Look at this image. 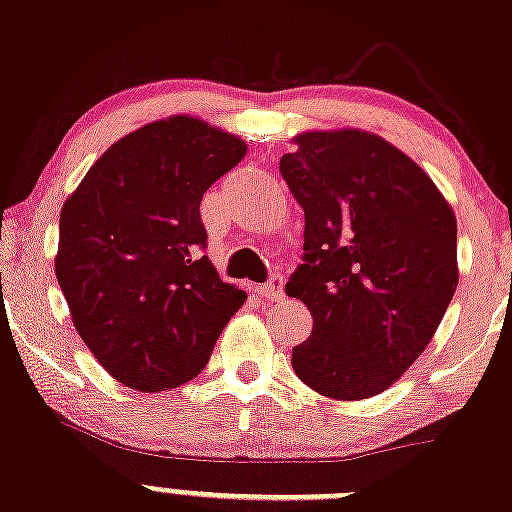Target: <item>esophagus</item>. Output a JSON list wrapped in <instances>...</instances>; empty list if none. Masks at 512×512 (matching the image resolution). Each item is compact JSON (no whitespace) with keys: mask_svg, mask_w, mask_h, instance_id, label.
Segmentation results:
<instances>
[{"mask_svg":"<svg viewBox=\"0 0 512 512\" xmlns=\"http://www.w3.org/2000/svg\"><path fill=\"white\" fill-rule=\"evenodd\" d=\"M257 294H262V297L270 299V301L284 299V279L279 277V274H272L270 282H265L262 287H257Z\"/></svg>","mask_w":512,"mask_h":512,"instance_id":"obj_1","label":"esophagus"}]
</instances>
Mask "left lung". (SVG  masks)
<instances>
[{
    "label": "left lung",
    "instance_id": "left-lung-1",
    "mask_svg": "<svg viewBox=\"0 0 512 512\" xmlns=\"http://www.w3.org/2000/svg\"><path fill=\"white\" fill-rule=\"evenodd\" d=\"M279 159L304 208L287 282L314 328L294 346L301 383L333 400L380 395L422 355L459 284L456 218L414 161L363 129L304 132Z\"/></svg>",
    "mask_w": 512,
    "mask_h": 512
}]
</instances>
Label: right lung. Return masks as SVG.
I'll return each mask as SVG.
<instances>
[{"mask_svg":"<svg viewBox=\"0 0 512 512\" xmlns=\"http://www.w3.org/2000/svg\"><path fill=\"white\" fill-rule=\"evenodd\" d=\"M245 152L208 122L166 117L112 144L63 203L56 279L75 331L122 385L196 378L247 299L203 255L201 223L203 193Z\"/></svg>","mask_w":512,"mask_h":512,"instance_id":"obj_1","label":"right lung"}]
</instances>
